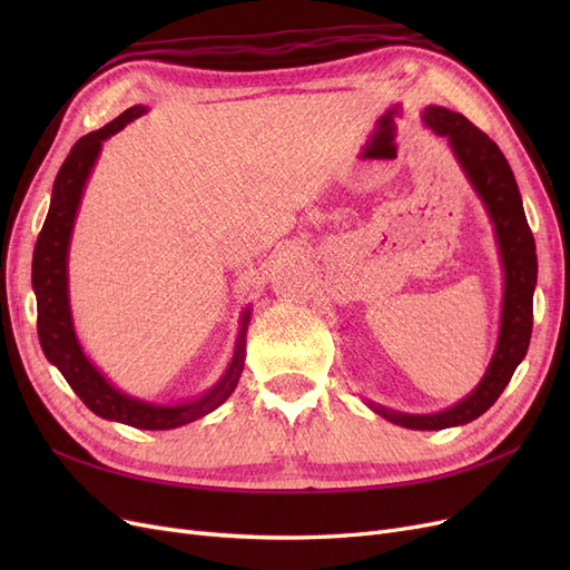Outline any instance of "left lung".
Segmentation results:
<instances>
[{"label":"left lung","instance_id":"obj_1","mask_svg":"<svg viewBox=\"0 0 570 570\" xmlns=\"http://www.w3.org/2000/svg\"><path fill=\"white\" fill-rule=\"evenodd\" d=\"M423 124L450 140L465 180L471 183L473 193L492 220L504 271L499 337L482 381L454 406L435 413H404L371 400H366V404L377 416L394 425L411 430H444L465 425L482 416L499 400L513 371L525 358L532 333V292L538 285V254H534V239L528 228L519 185H515L513 170L502 149L485 132L478 130L469 118L452 109L430 105L423 111Z\"/></svg>","mask_w":570,"mask_h":570}]
</instances>
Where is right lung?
Returning <instances> with one entry per match:
<instances>
[{"label":"right lung","instance_id":"add662e5","mask_svg":"<svg viewBox=\"0 0 570 570\" xmlns=\"http://www.w3.org/2000/svg\"><path fill=\"white\" fill-rule=\"evenodd\" d=\"M149 109L142 105L130 107L105 128L80 137L61 164L55 187H51L45 226L40 230L36 252H32V289H36L38 299V335L42 352L49 364L61 371L66 383L80 396L82 404L97 413L99 419L126 423L140 430H170L206 416V413L218 409L233 394L245 368V344L252 308L247 306L243 316H239L235 352L218 381L204 394L195 396V400L157 404L137 400V396L118 390L92 364L76 335L71 297H68V247H71V235L85 185H88L92 168L99 159L101 145L118 130H124L130 120L140 118Z\"/></svg>","mask_w":570,"mask_h":570}]
</instances>
